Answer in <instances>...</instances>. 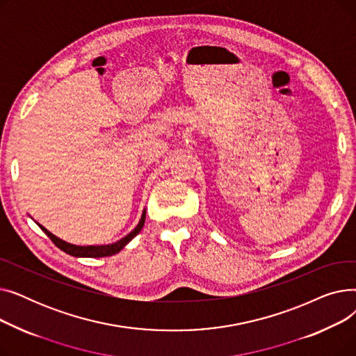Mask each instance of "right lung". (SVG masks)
Returning a JSON list of instances; mask_svg holds the SVG:
<instances>
[{"label":"right lung","mask_w":356,"mask_h":356,"mask_svg":"<svg viewBox=\"0 0 356 356\" xmlns=\"http://www.w3.org/2000/svg\"><path fill=\"white\" fill-rule=\"evenodd\" d=\"M144 222H145V211L143 212V216H141V220L137 225V228L129 232L125 238L120 239L118 242H115V244H111V245H98V247H78V245H72V244H67V242L62 241L60 238L54 236L51 232H49L46 228H43L42 225H39L42 228V231L53 241V244L60 248L62 251H65L66 254L69 255H73V257H89V258H97V257H109V255H114L117 252H120L128 242L133 239L144 227Z\"/></svg>","instance_id":"right-lung-1"}]
</instances>
